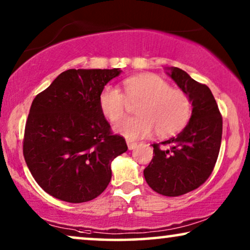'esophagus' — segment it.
<instances>
[{
	"mask_svg": "<svg viewBox=\"0 0 250 250\" xmlns=\"http://www.w3.org/2000/svg\"><path fill=\"white\" fill-rule=\"evenodd\" d=\"M136 146H138V143H136V142L127 141V146H128V149H129V150H133V149H135V148H136Z\"/></svg>",
	"mask_w": 250,
	"mask_h": 250,
	"instance_id": "1",
	"label": "esophagus"
}]
</instances>
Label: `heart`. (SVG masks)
I'll use <instances>...</instances> for the list:
<instances>
[{
    "instance_id": "heart-1",
    "label": "heart",
    "mask_w": 250,
    "mask_h": 250,
    "mask_svg": "<svg viewBox=\"0 0 250 250\" xmlns=\"http://www.w3.org/2000/svg\"><path fill=\"white\" fill-rule=\"evenodd\" d=\"M125 94L115 85H105L99 95V105L110 122L124 117L128 101L136 105L139 116L125 118L115 126L116 132L128 140L146 138L155 131L160 136L175 134L191 116V101L183 91L170 88L155 74H142L124 80Z\"/></svg>"
}]
</instances>
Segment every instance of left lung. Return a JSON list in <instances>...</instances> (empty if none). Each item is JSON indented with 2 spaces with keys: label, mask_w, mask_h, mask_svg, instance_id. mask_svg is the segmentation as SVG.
I'll return each mask as SVG.
<instances>
[{
  "label": "left lung",
  "mask_w": 250,
  "mask_h": 250,
  "mask_svg": "<svg viewBox=\"0 0 250 250\" xmlns=\"http://www.w3.org/2000/svg\"><path fill=\"white\" fill-rule=\"evenodd\" d=\"M167 74L192 104L188 125L174 138L153 143V158L143 170L149 187L167 197L182 196L201 184L213 172L222 141L221 112L209 87L176 67Z\"/></svg>",
  "instance_id": "obj_1"
}]
</instances>
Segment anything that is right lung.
<instances>
[{
  "label": "right lung",
  "instance_id": "1",
  "mask_svg": "<svg viewBox=\"0 0 250 250\" xmlns=\"http://www.w3.org/2000/svg\"><path fill=\"white\" fill-rule=\"evenodd\" d=\"M122 70L68 69L34 99L23 157L37 184L67 203L90 201L111 180V162L127 150L99 105L104 85Z\"/></svg>",
  "mask_w": 250,
  "mask_h": 250
}]
</instances>
